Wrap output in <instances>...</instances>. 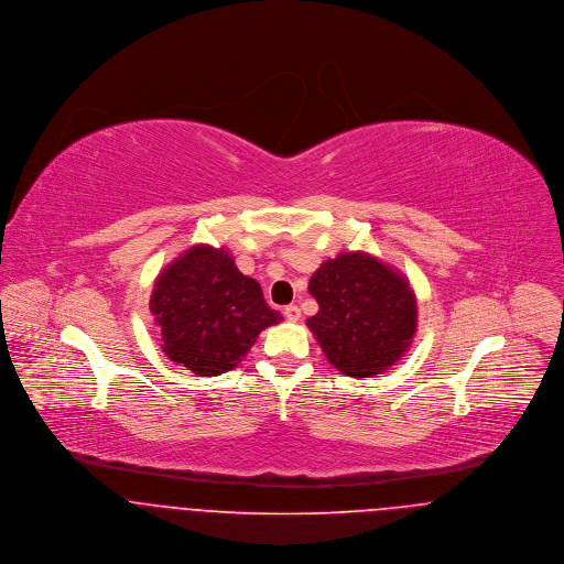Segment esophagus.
<instances>
[{"instance_id":"obj_1","label":"esophagus","mask_w":564,"mask_h":564,"mask_svg":"<svg viewBox=\"0 0 564 564\" xmlns=\"http://www.w3.org/2000/svg\"><path fill=\"white\" fill-rule=\"evenodd\" d=\"M284 317H286V322H300V317H302V311H300L297 306H293V304H291V306H286V308H284Z\"/></svg>"}]
</instances>
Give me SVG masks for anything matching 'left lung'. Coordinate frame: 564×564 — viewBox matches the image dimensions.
Masks as SVG:
<instances>
[{"label": "left lung", "instance_id": "1", "mask_svg": "<svg viewBox=\"0 0 564 564\" xmlns=\"http://www.w3.org/2000/svg\"><path fill=\"white\" fill-rule=\"evenodd\" d=\"M319 313L308 319L340 373L373 378L395 365L416 329V297L400 271L365 251H345L313 273Z\"/></svg>", "mask_w": 564, "mask_h": 564}]
</instances>
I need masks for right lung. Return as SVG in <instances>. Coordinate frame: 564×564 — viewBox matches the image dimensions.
I'll list each match as a JSON object with an SVG mask.
<instances>
[{"instance_id": "obj_1", "label": "right lung", "mask_w": 564, "mask_h": 564, "mask_svg": "<svg viewBox=\"0 0 564 564\" xmlns=\"http://www.w3.org/2000/svg\"><path fill=\"white\" fill-rule=\"evenodd\" d=\"M150 311L169 360L206 378L232 371L258 334L282 322L230 251L210 245H195L162 269Z\"/></svg>"}]
</instances>
